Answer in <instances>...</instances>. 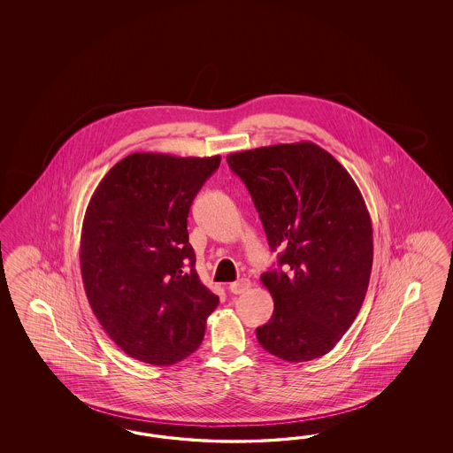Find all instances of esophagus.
<instances>
[{
	"mask_svg": "<svg viewBox=\"0 0 453 453\" xmlns=\"http://www.w3.org/2000/svg\"><path fill=\"white\" fill-rule=\"evenodd\" d=\"M249 288H250V282H249L247 279H239V280H235V282H233V284L229 286V290H231L233 294H242V292H246Z\"/></svg>",
	"mask_w": 453,
	"mask_h": 453,
	"instance_id": "34e87169",
	"label": "esophagus"
}]
</instances>
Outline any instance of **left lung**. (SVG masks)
Returning <instances> with one entry per match:
<instances>
[{
  "mask_svg": "<svg viewBox=\"0 0 453 453\" xmlns=\"http://www.w3.org/2000/svg\"><path fill=\"white\" fill-rule=\"evenodd\" d=\"M259 212L277 264L261 275L274 299L256 329L269 354L288 362L326 356L352 326L371 279V216L343 169L314 142L227 156Z\"/></svg>",
  "mask_w": 453,
  "mask_h": 453,
  "instance_id": "obj_1",
  "label": "left lung"
}]
</instances>
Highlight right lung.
I'll return each mask as SVG.
<instances>
[{
	"label": "right lung",
	"mask_w": 453,
	"mask_h": 453,
	"mask_svg": "<svg viewBox=\"0 0 453 453\" xmlns=\"http://www.w3.org/2000/svg\"><path fill=\"white\" fill-rule=\"evenodd\" d=\"M219 156L134 152L99 182L82 222L81 274L99 324L127 356L173 365L204 339L219 297L189 244L192 201Z\"/></svg>",
	"instance_id": "add662e5"
}]
</instances>
